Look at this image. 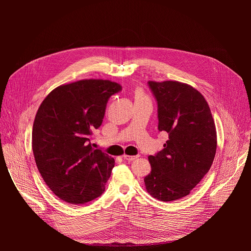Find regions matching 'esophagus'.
<instances>
[{"label":"esophagus","mask_w":251,"mask_h":251,"mask_svg":"<svg viewBox=\"0 0 251 251\" xmlns=\"http://www.w3.org/2000/svg\"><path fill=\"white\" fill-rule=\"evenodd\" d=\"M139 156H130V155H123V158L126 160V161H128V162H130V161H133V160H135V159H137Z\"/></svg>","instance_id":"34e87169"}]
</instances>
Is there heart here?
Instances as JSON below:
<instances>
[{"label":"heart","mask_w":251,"mask_h":251,"mask_svg":"<svg viewBox=\"0 0 251 251\" xmlns=\"http://www.w3.org/2000/svg\"><path fill=\"white\" fill-rule=\"evenodd\" d=\"M145 98H148L144 92V90H143L142 88H136L135 89V99L138 100V99H145Z\"/></svg>","instance_id":"1"}]
</instances>
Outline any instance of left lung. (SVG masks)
<instances>
[{
    "mask_svg": "<svg viewBox=\"0 0 251 251\" xmlns=\"http://www.w3.org/2000/svg\"><path fill=\"white\" fill-rule=\"evenodd\" d=\"M158 102L159 131L169 134L164 149L149 156L147 192L162 201L190 195L210 169L217 152V129L203 95L176 80L148 81Z\"/></svg>",
    "mask_w": 251,
    "mask_h": 251,
    "instance_id": "left-lung-1",
    "label": "left lung"
}]
</instances>
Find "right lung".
Segmentation results:
<instances>
[{"instance_id": "obj_1", "label": "right lung", "mask_w": 251, "mask_h": 251, "mask_svg": "<svg viewBox=\"0 0 251 251\" xmlns=\"http://www.w3.org/2000/svg\"><path fill=\"white\" fill-rule=\"evenodd\" d=\"M121 88L111 80L82 79L57 86L39 107L33 157L45 183L60 200L82 204L104 192L115 161L94 149L90 138L102 124L109 97Z\"/></svg>"}]
</instances>
